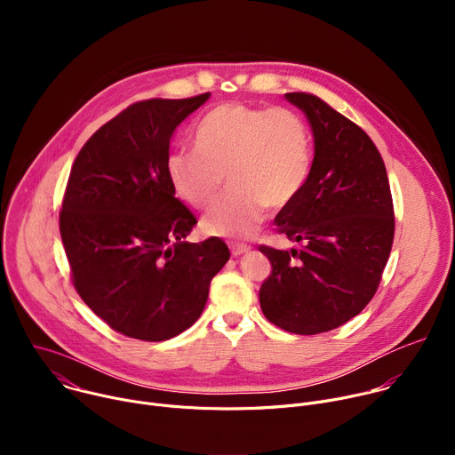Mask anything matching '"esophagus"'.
Instances as JSON below:
<instances>
[{
    "label": "esophagus",
    "mask_w": 455,
    "mask_h": 455,
    "mask_svg": "<svg viewBox=\"0 0 455 455\" xmlns=\"http://www.w3.org/2000/svg\"><path fill=\"white\" fill-rule=\"evenodd\" d=\"M230 251L234 257H239V255H244L250 251V246L248 244H239V243H232L230 244Z\"/></svg>",
    "instance_id": "1"
}]
</instances>
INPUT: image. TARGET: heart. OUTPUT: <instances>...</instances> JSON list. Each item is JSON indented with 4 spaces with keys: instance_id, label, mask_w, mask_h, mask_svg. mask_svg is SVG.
<instances>
[{
    "instance_id": "obj_1",
    "label": "heart",
    "mask_w": 455,
    "mask_h": 455,
    "mask_svg": "<svg viewBox=\"0 0 455 455\" xmlns=\"http://www.w3.org/2000/svg\"><path fill=\"white\" fill-rule=\"evenodd\" d=\"M194 148L169 155V183L185 204L207 211L227 174L232 190L204 220L207 234L227 239L251 235L268 207L290 205L311 171L307 127L286 108L225 102L200 120Z\"/></svg>"
}]
</instances>
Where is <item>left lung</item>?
<instances>
[{
  "instance_id": "1",
  "label": "left lung",
  "mask_w": 455,
  "mask_h": 455,
  "mask_svg": "<svg viewBox=\"0 0 455 455\" xmlns=\"http://www.w3.org/2000/svg\"><path fill=\"white\" fill-rule=\"evenodd\" d=\"M284 97L304 111L315 156L304 188L275 218L277 232L299 246H259L272 263L259 302L281 330L316 335L374 297L393 248L395 209L385 164L363 129L311 93Z\"/></svg>"
}]
</instances>
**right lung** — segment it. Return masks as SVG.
<instances>
[{
    "label": "right lung",
    "mask_w": 455,
    "mask_h": 455,
    "mask_svg": "<svg viewBox=\"0 0 455 455\" xmlns=\"http://www.w3.org/2000/svg\"><path fill=\"white\" fill-rule=\"evenodd\" d=\"M211 93L125 108L83 146L59 216L72 281L108 326L144 342L196 322L230 259L220 237L188 243L194 214L174 198L165 164L174 129Z\"/></svg>",
    "instance_id": "right-lung-1"
}]
</instances>
